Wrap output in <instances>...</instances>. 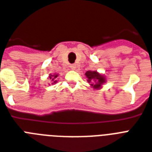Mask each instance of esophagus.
<instances>
[{
  "label": "esophagus",
  "mask_w": 152,
  "mask_h": 152,
  "mask_svg": "<svg viewBox=\"0 0 152 152\" xmlns=\"http://www.w3.org/2000/svg\"><path fill=\"white\" fill-rule=\"evenodd\" d=\"M69 67H70V68H71L72 70H74V69H76V64H70V66H69Z\"/></svg>",
  "instance_id": "obj_1"
}]
</instances>
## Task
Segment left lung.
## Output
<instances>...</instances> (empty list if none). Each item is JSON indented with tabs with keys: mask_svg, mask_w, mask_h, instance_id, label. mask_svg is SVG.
<instances>
[{
	"mask_svg": "<svg viewBox=\"0 0 152 152\" xmlns=\"http://www.w3.org/2000/svg\"><path fill=\"white\" fill-rule=\"evenodd\" d=\"M85 76L88 78V82L95 89H99L104 83H106V78L103 75L96 71H87Z\"/></svg>",
	"mask_w": 152,
	"mask_h": 152,
	"instance_id": "8db88e82",
	"label": "left lung"
}]
</instances>
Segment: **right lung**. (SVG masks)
I'll use <instances>...</instances> for the list:
<instances>
[{"mask_svg": "<svg viewBox=\"0 0 152 152\" xmlns=\"http://www.w3.org/2000/svg\"><path fill=\"white\" fill-rule=\"evenodd\" d=\"M57 76H58V74H54V75H52V74H50V76H49V79L50 80V82H52L53 84V83H56L57 82Z\"/></svg>", "mask_w": 152, "mask_h": 152, "instance_id": "add662e5", "label": "right lung"}]
</instances>
